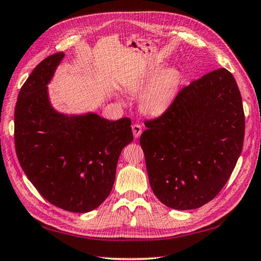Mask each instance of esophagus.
I'll return each mask as SVG.
<instances>
[{
    "label": "esophagus",
    "mask_w": 261,
    "mask_h": 261,
    "mask_svg": "<svg viewBox=\"0 0 261 261\" xmlns=\"http://www.w3.org/2000/svg\"><path fill=\"white\" fill-rule=\"evenodd\" d=\"M132 129H133V134H134L135 139H139L142 134V126L140 124H133Z\"/></svg>",
    "instance_id": "1"
}]
</instances>
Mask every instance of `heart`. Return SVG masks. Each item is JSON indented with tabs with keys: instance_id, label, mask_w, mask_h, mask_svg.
I'll return each instance as SVG.
<instances>
[{
	"instance_id": "heart-1",
	"label": "heart",
	"mask_w": 261,
	"mask_h": 261,
	"mask_svg": "<svg viewBox=\"0 0 261 261\" xmlns=\"http://www.w3.org/2000/svg\"><path fill=\"white\" fill-rule=\"evenodd\" d=\"M158 72L159 69H154L142 73L139 78L127 85V91L130 94H137ZM179 85L180 73L178 70L170 68L162 71L141 94L139 102L141 111L147 116L162 114L173 101Z\"/></svg>"
}]
</instances>
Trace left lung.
I'll return each mask as SVG.
<instances>
[{
    "mask_svg": "<svg viewBox=\"0 0 261 261\" xmlns=\"http://www.w3.org/2000/svg\"><path fill=\"white\" fill-rule=\"evenodd\" d=\"M144 125L140 143L154 195L177 210L202 207L222 191L242 151L245 119L237 82L225 68L205 73Z\"/></svg>",
    "mask_w": 261,
    "mask_h": 261,
    "instance_id": "obj_1",
    "label": "left lung"
}]
</instances>
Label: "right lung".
<instances>
[{
    "label": "right lung",
    "instance_id": "right-lung-1",
    "mask_svg": "<svg viewBox=\"0 0 261 261\" xmlns=\"http://www.w3.org/2000/svg\"><path fill=\"white\" fill-rule=\"evenodd\" d=\"M65 53L38 63L19 92L14 145L24 174L58 208L84 214L109 196L121 150L133 141L132 121L96 114L67 116L52 108L47 84Z\"/></svg>",
    "mask_w": 261,
    "mask_h": 261
}]
</instances>
